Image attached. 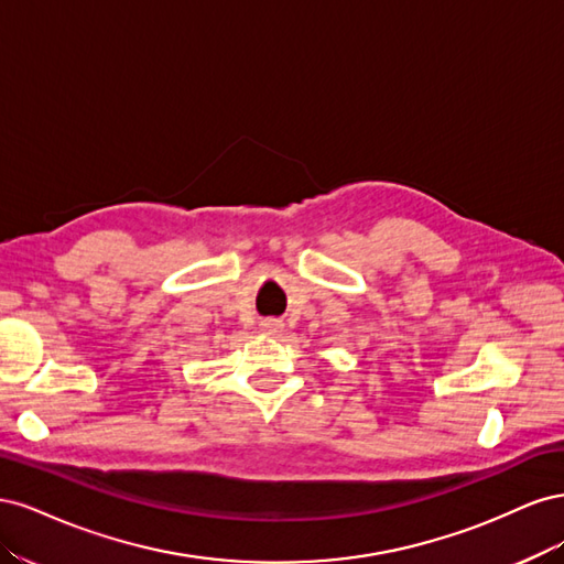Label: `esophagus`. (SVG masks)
<instances>
[{
    "label": "esophagus",
    "mask_w": 564,
    "mask_h": 564,
    "mask_svg": "<svg viewBox=\"0 0 564 564\" xmlns=\"http://www.w3.org/2000/svg\"><path fill=\"white\" fill-rule=\"evenodd\" d=\"M282 327H284V324H282L280 319H275V317H268V319L261 322V332H263V334H272V336H275V334L282 332Z\"/></svg>",
    "instance_id": "34e87169"
}]
</instances>
